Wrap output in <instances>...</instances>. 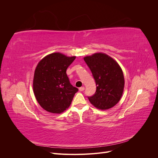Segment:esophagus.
Wrapping results in <instances>:
<instances>
[{"instance_id": "obj_1", "label": "esophagus", "mask_w": 158, "mask_h": 158, "mask_svg": "<svg viewBox=\"0 0 158 158\" xmlns=\"http://www.w3.org/2000/svg\"><path fill=\"white\" fill-rule=\"evenodd\" d=\"M85 89V88L83 86V87H80L79 88V90L81 91V92H82V91H84Z\"/></svg>"}]
</instances>
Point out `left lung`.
Returning a JSON list of instances; mask_svg holds the SVG:
<instances>
[{"instance_id":"left-lung-1","label":"left lung","mask_w":158,"mask_h":158,"mask_svg":"<svg viewBox=\"0 0 158 158\" xmlns=\"http://www.w3.org/2000/svg\"><path fill=\"white\" fill-rule=\"evenodd\" d=\"M92 72L96 91L88 97L94 107L106 110L119 102L123 93L125 79L120 66L111 57L99 52L84 58Z\"/></svg>"}]
</instances>
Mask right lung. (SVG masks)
Wrapping results in <instances>:
<instances>
[{"label": "right lung", "mask_w": 158, "mask_h": 158, "mask_svg": "<svg viewBox=\"0 0 158 158\" xmlns=\"http://www.w3.org/2000/svg\"><path fill=\"white\" fill-rule=\"evenodd\" d=\"M75 59L76 56L54 52L38 63L33 81V92L37 102L47 111L63 113L78 91L70 84L66 74V69Z\"/></svg>", "instance_id": "add662e5"}]
</instances>
